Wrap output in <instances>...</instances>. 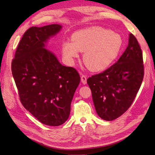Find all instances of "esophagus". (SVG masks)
Listing matches in <instances>:
<instances>
[{"mask_svg":"<svg viewBox=\"0 0 155 155\" xmlns=\"http://www.w3.org/2000/svg\"><path fill=\"white\" fill-rule=\"evenodd\" d=\"M87 76L83 74L81 76V81L82 83L83 84H87Z\"/></svg>","mask_w":155,"mask_h":155,"instance_id":"34e87169","label":"esophagus"}]
</instances>
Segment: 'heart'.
<instances>
[{"label":"heart","instance_id":"1","mask_svg":"<svg viewBox=\"0 0 155 155\" xmlns=\"http://www.w3.org/2000/svg\"><path fill=\"white\" fill-rule=\"evenodd\" d=\"M123 45L120 35L101 27H93L79 31L72 35V40L63 42L62 54L65 59L72 62L84 52V63L93 71L104 70L113 63Z\"/></svg>","mask_w":155,"mask_h":155}]
</instances>
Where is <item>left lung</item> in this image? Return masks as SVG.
I'll list each match as a JSON object with an SVG mask.
<instances>
[{
    "label": "left lung",
    "mask_w": 155,
    "mask_h": 155,
    "mask_svg": "<svg viewBox=\"0 0 155 155\" xmlns=\"http://www.w3.org/2000/svg\"><path fill=\"white\" fill-rule=\"evenodd\" d=\"M143 77L142 50L130 33L128 47L117 62L87 79L98 116L110 121L125 113L135 98Z\"/></svg>",
    "instance_id": "8db88e82"
}]
</instances>
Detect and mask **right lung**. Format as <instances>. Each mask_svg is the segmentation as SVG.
Instances as JSON below:
<instances>
[{
  "label": "right lung",
  "instance_id": "add662e5",
  "mask_svg": "<svg viewBox=\"0 0 155 155\" xmlns=\"http://www.w3.org/2000/svg\"><path fill=\"white\" fill-rule=\"evenodd\" d=\"M59 25L29 28L23 35L11 63L22 104L41 123L59 126L67 121L81 78L74 68L62 65L45 48Z\"/></svg>",
  "mask_w": 155,
  "mask_h": 155
}]
</instances>
